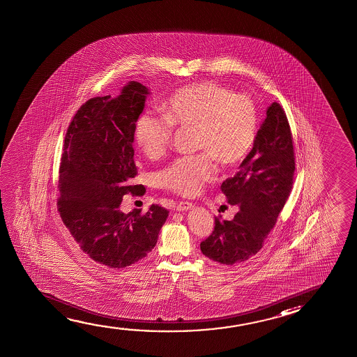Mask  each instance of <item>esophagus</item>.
Segmentation results:
<instances>
[{
	"label": "esophagus",
	"instance_id": "34e87169",
	"mask_svg": "<svg viewBox=\"0 0 357 357\" xmlns=\"http://www.w3.org/2000/svg\"><path fill=\"white\" fill-rule=\"evenodd\" d=\"M192 207L194 206H192V202H181L179 204H176V211H188V210H190Z\"/></svg>",
	"mask_w": 357,
	"mask_h": 357
}]
</instances>
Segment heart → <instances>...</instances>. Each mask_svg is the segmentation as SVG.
<instances>
[{
    "instance_id": "b5f03b06",
    "label": "heart",
    "mask_w": 357,
    "mask_h": 357,
    "mask_svg": "<svg viewBox=\"0 0 357 357\" xmlns=\"http://www.w3.org/2000/svg\"><path fill=\"white\" fill-rule=\"evenodd\" d=\"M162 116L150 110L135 121L136 145L149 160H160L171 146L173 128L192 129L197 155L181 157L157 174L162 188L194 197L216 173V160L225 168L241 165L253 149L258 134V109L248 94L234 93L215 82L181 88L160 105Z\"/></svg>"
}]
</instances>
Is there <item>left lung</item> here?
<instances>
[{
	"mask_svg": "<svg viewBox=\"0 0 357 357\" xmlns=\"http://www.w3.org/2000/svg\"><path fill=\"white\" fill-rule=\"evenodd\" d=\"M295 174V151L289 120L279 103L270 105L253 149L239 171L221 185L232 221L215 218V228L202 241V254L226 265L243 263L263 248L289 199Z\"/></svg>",
	"mask_w": 357,
	"mask_h": 357,
	"instance_id": "obj_1",
	"label": "left lung"
}]
</instances>
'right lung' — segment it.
<instances>
[{
  "instance_id": "right-lung-1",
  "label": "right lung",
  "mask_w": 357,
  "mask_h": 357,
  "mask_svg": "<svg viewBox=\"0 0 357 357\" xmlns=\"http://www.w3.org/2000/svg\"><path fill=\"white\" fill-rule=\"evenodd\" d=\"M149 88L128 83L116 98L94 97L81 105L68 125L59 172L57 210L88 257L120 269L145 258L155 248L169 211L152 205L146 213H124L126 194L144 195L131 185L135 121L145 108Z\"/></svg>"
}]
</instances>
